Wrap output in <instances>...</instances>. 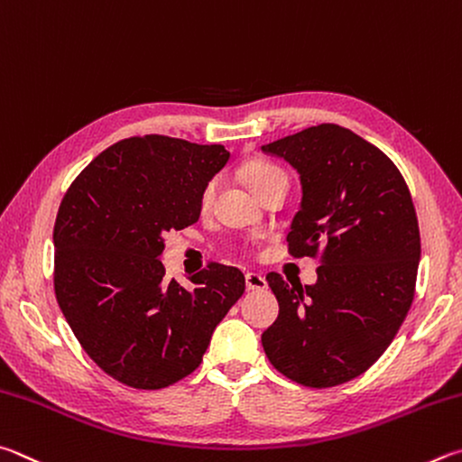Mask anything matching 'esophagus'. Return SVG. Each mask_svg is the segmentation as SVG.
Returning a JSON list of instances; mask_svg holds the SVG:
<instances>
[{
  "mask_svg": "<svg viewBox=\"0 0 462 462\" xmlns=\"http://www.w3.org/2000/svg\"><path fill=\"white\" fill-rule=\"evenodd\" d=\"M245 286H247V290H252V292H257V290H263L265 286H268V282H265L262 273L247 272L245 273Z\"/></svg>",
  "mask_w": 462,
  "mask_h": 462,
  "instance_id": "obj_1",
  "label": "esophagus"
}]
</instances>
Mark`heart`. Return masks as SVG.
Wrapping results in <instances>:
<instances>
[{"mask_svg": "<svg viewBox=\"0 0 462 462\" xmlns=\"http://www.w3.org/2000/svg\"><path fill=\"white\" fill-rule=\"evenodd\" d=\"M244 176L249 184V189H252L255 194H260L265 186H270L272 182L288 180L284 170L278 168L276 164H270V162H263V160L249 162V164L244 168ZM215 194H217V180H208L205 184V189H202V192H200V207L208 208L210 205H213Z\"/></svg>", "mask_w": 462, "mask_h": 462, "instance_id": "obj_1", "label": "heart"}]
</instances>
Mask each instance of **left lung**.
Returning <instances> with one entry per match:
<instances>
[{
  "mask_svg": "<svg viewBox=\"0 0 462 462\" xmlns=\"http://www.w3.org/2000/svg\"><path fill=\"white\" fill-rule=\"evenodd\" d=\"M262 150L300 174L288 252H320L317 284L265 276L280 314L262 335L263 351L296 383H345L382 357L414 300L420 229L408 184L382 150L335 124Z\"/></svg>",
  "mask_w": 462,
  "mask_h": 462,
  "instance_id": "8db88e82",
  "label": "left lung"
}]
</instances>
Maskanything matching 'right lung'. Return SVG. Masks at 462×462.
<instances>
[{"label": "right lung", "mask_w": 462, "mask_h": 462, "mask_svg": "<svg viewBox=\"0 0 462 462\" xmlns=\"http://www.w3.org/2000/svg\"><path fill=\"white\" fill-rule=\"evenodd\" d=\"M231 153L168 135L127 137L69 186L54 223V294L85 353L135 390H162L200 365L245 276L210 262L192 290L166 282L168 231L199 221L200 192Z\"/></svg>", "instance_id": "1"}]
</instances>
